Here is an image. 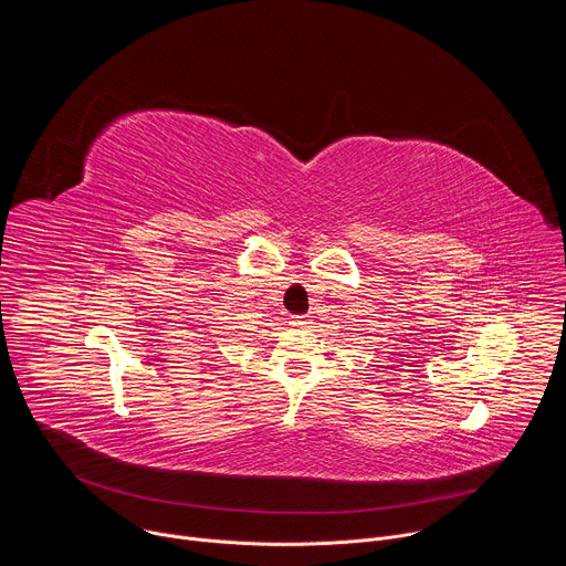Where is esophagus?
I'll list each match as a JSON object with an SVG mask.
<instances>
[{
	"instance_id": "1",
	"label": "esophagus",
	"mask_w": 566,
	"mask_h": 566,
	"mask_svg": "<svg viewBox=\"0 0 566 566\" xmlns=\"http://www.w3.org/2000/svg\"><path fill=\"white\" fill-rule=\"evenodd\" d=\"M291 325H295L297 329H304L311 325V315H293L291 317Z\"/></svg>"
}]
</instances>
